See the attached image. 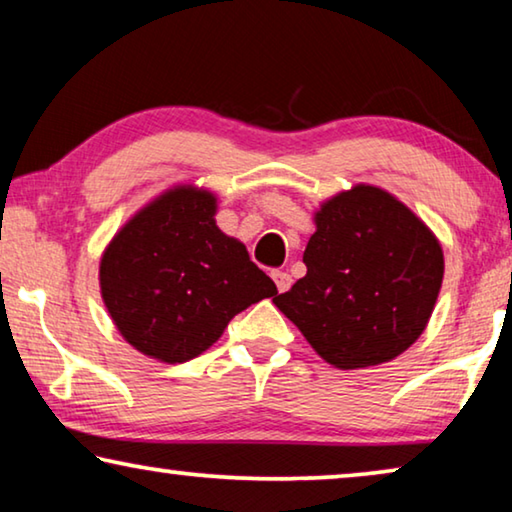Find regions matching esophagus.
Listing matches in <instances>:
<instances>
[{
  "label": "esophagus",
  "mask_w": 512,
  "mask_h": 512,
  "mask_svg": "<svg viewBox=\"0 0 512 512\" xmlns=\"http://www.w3.org/2000/svg\"><path fill=\"white\" fill-rule=\"evenodd\" d=\"M271 278L276 280V287H278V292L282 294V292H287L289 287H292V276H289L287 271H273L271 273Z\"/></svg>",
  "instance_id": "obj_1"
}]
</instances>
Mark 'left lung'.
I'll use <instances>...</instances> for the list:
<instances>
[{"label":"left lung","mask_w":512,"mask_h":512,"mask_svg":"<svg viewBox=\"0 0 512 512\" xmlns=\"http://www.w3.org/2000/svg\"><path fill=\"white\" fill-rule=\"evenodd\" d=\"M308 273L276 308L340 370L393 361L421 338L444 280V250L398 197L356 183L315 211Z\"/></svg>","instance_id":"obj_1"}]
</instances>
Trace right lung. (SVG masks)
I'll list each match as a JSON object with an SVG mask.
<instances>
[{"label": "right lung", "mask_w": 512, "mask_h": 512, "mask_svg": "<svg viewBox=\"0 0 512 512\" xmlns=\"http://www.w3.org/2000/svg\"><path fill=\"white\" fill-rule=\"evenodd\" d=\"M218 197L193 183L154 197L112 236L98 266L105 308L137 352L183 363L234 315L278 289L246 246L216 225Z\"/></svg>", "instance_id": "add662e5"}]
</instances>
